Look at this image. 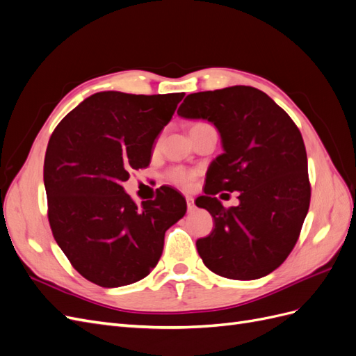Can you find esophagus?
Returning <instances> with one entry per match:
<instances>
[{
    "mask_svg": "<svg viewBox=\"0 0 356 356\" xmlns=\"http://www.w3.org/2000/svg\"><path fill=\"white\" fill-rule=\"evenodd\" d=\"M186 200H187V208H188V211L195 209V199H193L191 196H187Z\"/></svg>",
    "mask_w": 356,
    "mask_h": 356,
    "instance_id": "obj_1",
    "label": "esophagus"
}]
</instances>
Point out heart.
Returning <instances> with one entry per match:
<instances>
[{
  "label": "heart",
  "instance_id": "1",
  "mask_svg": "<svg viewBox=\"0 0 356 356\" xmlns=\"http://www.w3.org/2000/svg\"><path fill=\"white\" fill-rule=\"evenodd\" d=\"M196 174L193 170L184 169V168H170L166 172V179L172 184L181 187V188H188L191 186L193 179H195Z\"/></svg>",
  "mask_w": 356,
  "mask_h": 356
}]
</instances>
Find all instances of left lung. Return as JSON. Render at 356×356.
<instances>
[{"mask_svg":"<svg viewBox=\"0 0 356 356\" xmlns=\"http://www.w3.org/2000/svg\"><path fill=\"white\" fill-rule=\"evenodd\" d=\"M178 115L211 122L224 149L208 169L204 196L196 199L215 222L211 234L196 242L204 266L238 281L272 273L293 251L310 203L298 127L251 86L191 93ZM220 191H239L241 203L224 209L214 197Z\"/></svg>","mask_w":356,"mask_h":356,"instance_id":"obj_1","label":"left lung"}]
</instances>
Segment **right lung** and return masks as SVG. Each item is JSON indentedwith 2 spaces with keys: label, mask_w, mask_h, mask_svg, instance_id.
Here are the masks:
<instances>
[{
  "label": "right lung",
  "mask_w": 356,
  "mask_h": 356,
  "mask_svg": "<svg viewBox=\"0 0 356 356\" xmlns=\"http://www.w3.org/2000/svg\"><path fill=\"white\" fill-rule=\"evenodd\" d=\"M184 93L99 92L62 118L44 159L49 222L59 248L88 281L117 288L141 281L163 252L165 233L186 215L179 193L161 187L141 207L124 193L147 168L154 139Z\"/></svg>",
  "instance_id": "right-lung-1"
}]
</instances>
